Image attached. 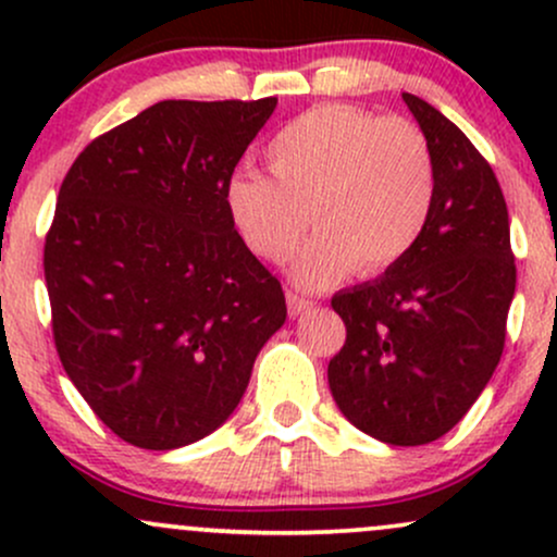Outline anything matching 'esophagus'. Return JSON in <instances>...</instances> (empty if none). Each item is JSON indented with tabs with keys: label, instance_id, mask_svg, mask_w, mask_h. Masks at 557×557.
I'll return each mask as SVG.
<instances>
[{
	"label": "esophagus",
	"instance_id": "esophagus-1",
	"mask_svg": "<svg viewBox=\"0 0 557 557\" xmlns=\"http://www.w3.org/2000/svg\"><path fill=\"white\" fill-rule=\"evenodd\" d=\"M309 309H314V300L306 298V296H298V293H293V290H287V314L300 317V314H306Z\"/></svg>",
	"mask_w": 557,
	"mask_h": 557
}]
</instances>
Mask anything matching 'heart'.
I'll list each match as a JSON object with an SVG mask.
<instances>
[{"mask_svg": "<svg viewBox=\"0 0 557 557\" xmlns=\"http://www.w3.org/2000/svg\"><path fill=\"white\" fill-rule=\"evenodd\" d=\"M267 162L274 182L257 170L230 177V220L248 251L270 264L290 259L314 220L319 235L293 270L306 287H327L354 270L387 272L430 222L432 146L400 114L314 107L270 140Z\"/></svg>", "mask_w": 557, "mask_h": 557, "instance_id": "b5f03b06", "label": "heart"}]
</instances>
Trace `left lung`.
Segmentation results:
<instances>
[{
  "label": "left lung",
  "instance_id": "8db88e82",
  "mask_svg": "<svg viewBox=\"0 0 557 557\" xmlns=\"http://www.w3.org/2000/svg\"><path fill=\"white\" fill-rule=\"evenodd\" d=\"M403 101L432 146V214L408 257L332 298L345 343L327 380L361 432L387 445H426L466 417L500 361L516 261L487 159L424 99Z\"/></svg>",
  "mask_w": 557,
  "mask_h": 557
}]
</instances>
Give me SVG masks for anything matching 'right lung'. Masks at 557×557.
Returning <instances> with one entry per match:
<instances>
[{"instance_id": "obj_1", "label": "right lung", "mask_w": 557, "mask_h": 557, "mask_svg": "<svg viewBox=\"0 0 557 557\" xmlns=\"http://www.w3.org/2000/svg\"><path fill=\"white\" fill-rule=\"evenodd\" d=\"M277 107L168 99L94 138L60 185L44 277L62 367L125 443L172 450L235 411L287 317L227 212Z\"/></svg>"}]
</instances>
